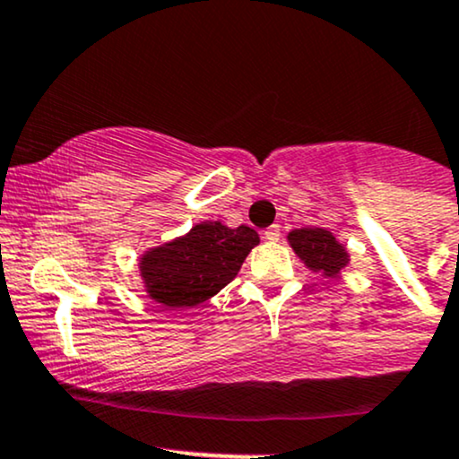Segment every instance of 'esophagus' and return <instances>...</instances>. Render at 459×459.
Instances as JSON below:
<instances>
[{"label": "esophagus", "mask_w": 459, "mask_h": 459, "mask_svg": "<svg viewBox=\"0 0 459 459\" xmlns=\"http://www.w3.org/2000/svg\"><path fill=\"white\" fill-rule=\"evenodd\" d=\"M264 239H268V241H279V239H281V229H279V224H274V226H270V229H265V230H264Z\"/></svg>", "instance_id": "34e87169"}]
</instances>
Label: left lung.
I'll return each mask as SVG.
<instances>
[{
	"label": "left lung",
	"mask_w": 459,
	"mask_h": 459,
	"mask_svg": "<svg viewBox=\"0 0 459 459\" xmlns=\"http://www.w3.org/2000/svg\"><path fill=\"white\" fill-rule=\"evenodd\" d=\"M287 241L307 268L320 272L326 279H335L349 265V253L344 244H340L331 230L318 229V226L296 229L287 235Z\"/></svg>",
	"instance_id": "1"
}]
</instances>
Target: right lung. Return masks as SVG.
<instances>
[{"mask_svg": "<svg viewBox=\"0 0 459 459\" xmlns=\"http://www.w3.org/2000/svg\"><path fill=\"white\" fill-rule=\"evenodd\" d=\"M259 235L250 226L229 229L221 221H200L183 238L141 255L145 291L163 309H189L226 287Z\"/></svg>", "mask_w": 459, "mask_h": 459, "instance_id": "right-lung-1", "label": "right lung"}]
</instances>
